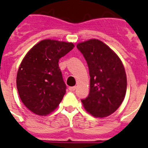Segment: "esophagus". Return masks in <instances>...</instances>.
<instances>
[{
    "label": "esophagus",
    "instance_id": "34e87169",
    "mask_svg": "<svg viewBox=\"0 0 148 148\" xmlns=\"http://www.w3.org/2000/svg\"><path fill=\"white\" fill-rule=\"evenodd\" d=\"M75 89H76V87H69V90H70V91H71V92H73V91H75Z\"/></svg>",
    "mask_w": 148,
    "mask_h": 148
}]
</instances>
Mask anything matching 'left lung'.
Here are the masks:
<instances>
[{
  "instance_id": "left-lung-1",
  "label": "left lung",
  "mask_w": 148,
  "mask_h": 148,
  "mask_svg": "<svg viewBox=\"0 0 148 148\" xmlns=\"http://www.w3.org/2000/svg\"><path fill=\"white\" fill-rule=\"evenodd\" d=\"M77 48L87 61L90 93L82 100L87 113L95 118L113 114L125 99L127 75L122 61L114 51L98 39L78 43Z\"/></svg>"
}]
</instances>
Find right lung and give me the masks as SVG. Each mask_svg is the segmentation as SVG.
I'll use <instances>...</instances> for the list:
<instances>
[{
  "label": "right lung",
  "mask_w": 148,
  "mask_h": 148,
  "mask_svg": "<svg viewBox=\"0 0 148 148\" xmlns=\"http://www.w3.org/2000/svg\"><path fill=\"white\" fill-rule=\"evenodd\" d=\"M74 47L71 42L44 39L24 56L16 85L21 100L31 112L45 116L58 108L66 92L58 61Z\"/></svg>",
  "instance_id": "right-lung-1"
}]
</instances>
